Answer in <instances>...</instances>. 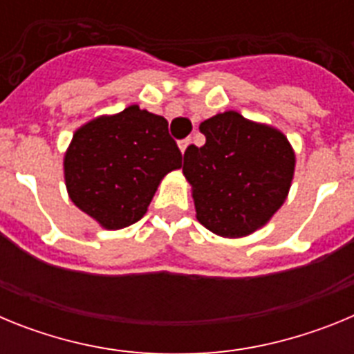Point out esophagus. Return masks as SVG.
<instances>
[{
  "mask_svg": "<svg viewBox=\"0 0 354 354\" xmlns=\"http://www.w3.org/2000/svg\"><path fill=\"white\" fill-rule=\"evenodd\" d=\"M189 143H192V140H189V138L180 140V142H179V149H180V152H183V154L186 152V149L189 147Z\"/></svg>",
  "mask_w": 354,
  "mask_h": 354,
  "instance_id": "obj_1",
  "label": "esophagus"
}]
</instances>
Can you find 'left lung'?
I'll return each mask as SVG.
<instances>
[{
	"label": "left lung",
	"mask_w": 354,
	"mask_h": 354,
	"mask_svg": "<svg viewBox=\"0 0 354 354\" xmlns=\"http://www.w3.org/2000/svg\"><path fill=\"white\" fill-rule=\"evenodd\" d=\"M204 147L184 152L196 220L221 237L237 239L264 227L292 184L296 154L286 134L237 111L200 124Z\"/></svg>",
	"instance_id": "obj_1"
}]
</instances>
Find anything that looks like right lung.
<instances>
[{"mask_svg": "<svg viewBox=\"0 0 354 354\" xmlns=\"http://www.w3.org/2000/svg\"><path fill=\"white\" fill-rule=\"evenodd\" d=\"M180 167L168 122L138 104L77 127L64 156L68 198L106 230L142 220L165 175Z\"/></svg>", "mask_w": 354, "mask_h": 354, "instance_id": "right-lung-1", "label": "right lung"}]
</instances>
